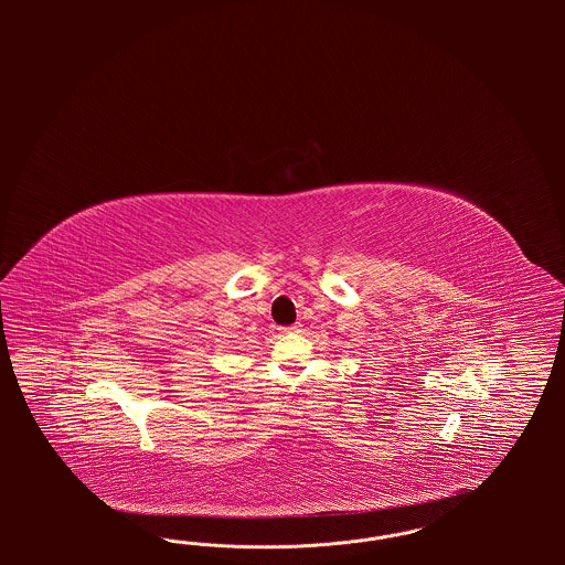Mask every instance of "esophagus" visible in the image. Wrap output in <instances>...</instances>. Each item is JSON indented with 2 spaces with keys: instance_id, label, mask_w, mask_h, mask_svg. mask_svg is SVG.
<instances>
[{
  "instance_id": "34e87169",
  "label": "esophagus",
  "mask_w": 565,
  "mask_h": 565,
  "mask_svg": "<svg viewBox=\"0 0 565 565\" xmlns=\"http://www.w3.org/2000/svg\"><path fill=\"white\" fill-rule=\"evenodd\" d=\"M298 330H300V323H295V326H288V328H279V334H292Z\"/></svg>"
}]
</instances>
